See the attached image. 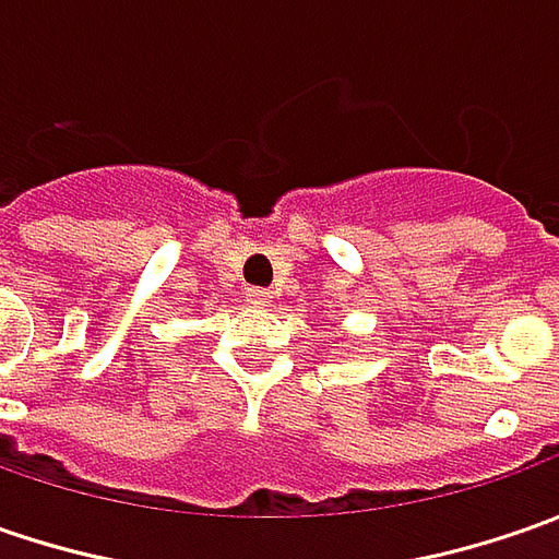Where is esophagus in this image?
I'll list each match as a JSON object with an SVG mask.
<instances>
[{
    "mask_svg": "<svg viewBox=\"0 0 559 559\" xmlns=\"http://www.w3.org/2000/svg\"><path fill=\"white\" fill-rule=\"evenodd\" d=\"M246 301L254 305V308H267L270 305V292L261 289V286H248L246 289Z\"/></svg>",
    "mask_w": 559,
    "mask_h": 559,
    "instance_id": "esophagus-1",
    "label": "esophagus"
}]
</instances>
